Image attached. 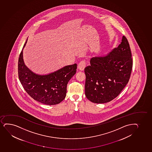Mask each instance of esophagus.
Here are the masks:
<instances>
[{
	"label": "esophagus",
	"instance_id": "obj_1",
	"mask_svg": "<svg viewBox=\"0 0 152 152\" xmlns=\"http://www.w3.org/2000/svg\"><path fill=\"white\" fill-rule=\"evenodd\" d=\"M86 67V62L85 61H80L79 65H78V66H77V68L79 69L80 71H83L84 69Z\"/></svg>",
	"mask_w": 152,
	"mask_h": 152
}]
</instances>
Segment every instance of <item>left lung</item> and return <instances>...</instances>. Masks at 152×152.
Masks as SVG:
<instances>
[{"mask_svg":"<svg viewBox=\"0 0 152 152\" xmlns=\"http://www.w3.org/2000/svg\"><path fill=\"white\" fill-rule=\"evenodd\" d=\"M131 56L128 42L123 36L118 47L105 55L92 58L91 65L85 68L88 99L93 103H104L117 97L130 79Z\"/></svg>","mask_w":152,"mask_h":152,"instance_id":"obj_1","label":"left lung"}]
</instances>
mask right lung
I'll list each match as a JSON object with an SVG mask.
<instances>
[{"label": "right lung", "instance_id": "1", "mask_svg": "<svg viewBox=\"0 0 152 152\" xmlns=\"http://www.w3.org/2000/svg\"><path fill=\"white\" fill-rule=\"evenodd\" d=\"M23 46L18 61V75L25 90L34 99L47 105L60 103L66 95L67 85L77 72V64L67 65L45 75L33 72L25 64Z\"/></svg>", "mask_w": 152, "mask_h": 152}]
</instances>
